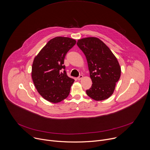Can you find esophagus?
Listing matches in <instances>:
<instances>
[{"mask_svg": "<svg viewBox=\"0 0 150 150\" xmlns=\"http://www.w3.org/2000/svg\"><path fill=\"white\" fill-rule=\"evenodd\" d=\"M82 78H83V75H80L77 78V79H78V80H81Z\"/></svg>", "mask_w": 150, "mask_h": 150, "instance_id": "esophagus-1", "label": "esophagus"}]
</instances>
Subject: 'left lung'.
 Returning a JSON list of instances; mask_svg holds the SVG:
<instances>
[{
    "mask_svg": "<svg viewBox=\"0 0 150 150\" xmlns=\"http://www.w3.org/2000/svg\"><path fill=\"white\" fill-rule=\"evenodd\" d=\"M78 46L86 57L92 84L86 94L95 101H103L113 93L121 76L118 61L110 48L95 37L79 39Z\"/></svg>",
    "mask_w": 150,
    "mask_h": 150,
    "instance_id": "8db88e82",
    "label": "left lung"
}]
</instances>
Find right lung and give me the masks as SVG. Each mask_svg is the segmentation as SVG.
I'll return each mask as SVG.
<instances>
[{
    "mask_svg": "<svg viewBox=\"0 0 150 150\" xmlns=\"http://www.w3.org/2000/svg\"><path fill=\"white\" fill-rule=\"evenodd\" d=\"M75 43L76 40L69 38L55 37L34 58L32 67L33 83L39 94L49 102L59 103L69 94L75 80L68 76L64 64L67 52Z\"/></svg>",
    "mask_w": 150,
    "mask_h": 150,
    "instance_id": "right-lung-1",
    "label": "right lung"
}]
</instances>
